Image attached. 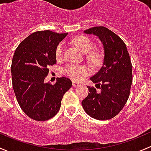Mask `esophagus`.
I'll return each instance as SVG.
<instances>
[{"label": "esophagus", "instance_id": "esophagus-1", "mask_svg": "<svg viewBox=\"0 0 151 151\" xmlns=\"http://www.w3.org/2000/svg\"><path fill=\"white\" fill-rule=\"evenodd\" d=\"M72 84H73V87H78V86H80L79 83H78V82H76V81H73Z\"/></svg>", "mask_w": 151, "mask_h": 151}]
</instances>
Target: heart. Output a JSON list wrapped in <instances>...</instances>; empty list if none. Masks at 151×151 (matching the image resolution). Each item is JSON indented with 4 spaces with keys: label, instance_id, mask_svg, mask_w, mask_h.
Wrapping results in <instances>:
<instances>
[{
    "label": "heart",
    "instance_id": "b5f03b06",
    "mask_svg": "<svg viewBox=\"0 0 151 151\" xmlns=\"http://www.w3.org/2000/svg\"><path fill=\"white\" fill-rule=\"evenodd\" d=\"M73 43L83 54H87L89 52L93 47L91 41L88 38L83 36H79L73 40ZM63 51H64V43H59L55 50V56L57 59H60L63 57ZM92 58L94 60H97L98 56L94 55L92 56ZM63 72L65 75L72 78L73 80L79 81L88 73V70L83 66L68 65L64 68Z\"/></svg>",
    "mask_w": 151,
    "mask_h": 151
}]
</instances>
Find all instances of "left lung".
Returning <instances> with one entry per match:
<instances>
[{
    "label": "left lung",
    "instance_id": "8db88e82",
    "mask_svg": "<svg viewBox=\"0 0 151 151\" xmlns=\"http://www.w3.org/2000/svg\"><path fill=\"white\" fill-rule=\"evenodd\" d=\"M84 32L98 37L103 46L104 58L99 70L90 78L100 91L87 86L88 94L81 102L82 106L91 118L108 120L120 113L129 97L132 83L131 60L124 42L109 29L99 26Z\"/></svg>",
    "mask_w": 151,
    "mask_h": 151
}]
</instances>
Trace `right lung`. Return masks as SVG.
Wrapping results in <instances>:
<instances>
[{
    "instance_id": "add662e5",
    "label": "right lung",
    "mask_w": 151,
    "mask_h": 151,
    "mask_svg": "<svg viewBox=\"0 0 151 151\" xmlns=\"http://www.w3.org/2000/svg\"><path fill=\"white\" fill-rule=\"evenodd\" d=\"M50 30L30 34L17 48L12 59V86L24 113L35 121H46L60 109L63 95L72 86L65 77L57 78L55 84L45 83L49 65L57 63L55 50L67 36Z\"/></svg>"
}]
</instances>
